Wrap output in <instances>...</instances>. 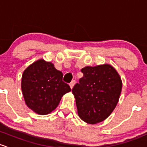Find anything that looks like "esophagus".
<instances>
[{
  "label": "esophagus",
  "instance_id": "obj_1",
  "mask_svg": "<svg viewBox=\"0 0 147 147\" xmlns=\"http://www.w3.org/2000/svg\"><path fill=\"white\" fill-rule=\"evenodd\" d=\"M75 84H76V81L75 80H73V81H71V82L70 83V84H69V86H70V87H71V88H73V87L74 86V85H75Z\"/></svg>",
  "mask_w": 147,
  "mask_h": 147
}]
</instances>
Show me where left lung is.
I'll use <instances>...</instances> for the list:
<instances>
[{"label": "left lung", "mask_w": 147, "mask_h": 147, "mask_svg": "<svg viewBox=\"0 0 147 147\" xmlns=\"http://www.w3.org/2000/svg\"><path fill=\"white\" fill-rule=\"evenodd\" d=\"M84 76L72 89L80 118L86 123L102 122L118 102L122 83L120 76L110 64L86 66Z\"/></svg>", "instance_id": "left-lung-1"}]
</instances>
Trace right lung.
<instances>
[{"label": "right lung", "instance_id": "obj_1", "mask_svg": "<svg viewBox=\"0 0 147 147\" xmlns=\"http://www.w3.org/2000/svg\"><path fill=\"white\" fill-rule=\"evenodd\" d=\"M62 78V72L44 59L30 65L24 71L21 81L22 95L29 108L42 115L55 110L61 97L71 91Z\"/></svg>", "mask_w": 147, "mask_h": 147}]
</instances>
